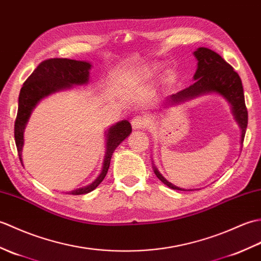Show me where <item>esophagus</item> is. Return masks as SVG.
<instances>
[{
	"mask_svg": "<svg viewBox=\"0 0 261 261\" xmlns=\"http://www.w3.org/2000/svg\"><path fill=\"white\" fill-rule=\"evenodd\" d=\"M147 124H148V120L147 118L144 117V116H135V117H133L132 119V126L133 128L135 129L145 128Z\"/></svg>",
	"mask_w": 261,
	"mask_h": 261,
	"instance_id": "1",
	"label": "esophagus"
}]
</instances>
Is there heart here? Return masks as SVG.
<instances>
[{
  "label": "heart",
  "instance_id": "1",
  "mask_svg": "<svg viewBox=\"0 0 261 261\" xmlns=\"http://www.w3.org/2000/svg\"><path fill=\"white\" fill-rule=\"evenodd\" d=\"M155 70H156V67L148 66V67H146L145 69H144V73H145L146 76H153Z\"/></svg>",
  "mask_w": 261,
  "mask_h": 261
}]
</instances>
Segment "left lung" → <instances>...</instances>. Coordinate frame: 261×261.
<instances>
[{
    "instance_id": "obj_1",
    "label": "left lung",
    "mask_w": 261,
    "mask_h": 261,
    "mask_svg": "<svg viewBox=\"0 0 261 261\" xmlns=\"http://www.w3.org/2000/svg\"><path fill=\"white\" fill-rule=\"evenodd\" d=\"M194 57L198 60V69L193 76L195 80L194 84L188 88L176 92L174 95L167 97V103L174 105L182 101H187L193 98L209 94V92H216L221 95L227 99L231 107L237 123L241 128V144L244 143L248 125V112L245 102L244 88L242 83L233 68L225 61L223 58L207 48H199L193 52ZM167 103L165 105L167 106ZM154 173L162 182L173 190L187 191L173 185L171 182L161 174L159 170L154 166Z\"/></svg>"
}]
</instances>
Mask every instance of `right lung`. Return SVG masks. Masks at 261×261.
Listing matches in <instances>:
<instances>
[{"label":"right lung","instance_id":"obj_1","mask_svg":"<svg viewBox=\"0 0 261 261\" xmlns=\"http://www.w3.org/2000/svg\"><path fill=\"white\" fill-rule=\"evenodd\" d=\"M90 67V63L86 61L71 60L67 59V58H54V59L42 61L34 69L30 77L25 80L19 95V108H17L14 123V138L21 163L22 147L23 143H24L23 133H24L25 125L33 108L42 98L50 94L71 88L72 85H84L88 83ZM106 133L107 149L99 176L91 184L87 185L85 188L71 191L68 194L80 195L89 193L102 182L108 172L114 150L130 134L132 126L128 120H121L112 126Z\"/></svg>","mask_w":261,"mask_h":261}]
</instances>
